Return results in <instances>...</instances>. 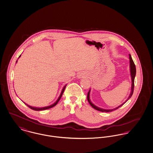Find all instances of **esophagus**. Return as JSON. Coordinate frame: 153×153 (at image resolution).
Returning a JSON list of instances; mask_svg holds the SVG:
<instances>
[{"mask_svg": "<svg viewBox=\"0 0 153 153\" xmlns=\"http://www.w3.org/2000/svg\"><path fill=\"white\" fill-rule=\"evenodd\" d=\"M84 76V75H83L82 74H79L78 75V79H80L81 78H83Z\"/></svg>", "mask_w": 153, "mask_h": 153, "instance_id": "34e87169", "label": "esophagus"}]
</instances>
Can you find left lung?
Here are the masks:
<instances>
[{"label":"left lung","mask_w":153,"mask_h":153,"mask_svg":"<svg viewBox=\"0 0 153 153\" xmlns=\"http://www.w3.org/2000/svg\"><path fill=\"white\" fill-rule=\"evenodd\" d=\"M129 68H130V74H131V81H132V84H131V93H130V94L128 98L126 100V101L123 102L122 104L119 105V106L114 108V109H102V108H99L98 106H96L94 104H93L90 100V89L88 91V97H87V98H88V101L89 104H90V105L95 109H96L97 111H101V112H112L114 110H116L117 109H118L119 107L123 105L131 97L132 94H133V92H134V80H135V75H136V67H135V65L134 64L133 60H132V59L131 57V56L130 54H129Z\"/></svg>","instance_id":"left-lung-1"}]
</instances>
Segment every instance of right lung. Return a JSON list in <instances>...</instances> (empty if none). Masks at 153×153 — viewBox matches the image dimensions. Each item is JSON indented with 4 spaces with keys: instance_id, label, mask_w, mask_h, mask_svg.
<instances>
[{
    "instance_id": "1",
    "label": "right lung",
    "mask_w": 153,
    "mask_h": 153,
    "mask_svg": "<svg viewBox=\"0 0 153 153\" xmlns=\"http://www.w3.org/2000/svg\"><path fill=\"white\" fill-rule=\"evenodd\" d=\"M21 55H20L18 58H19L20 57H21ZM16 63H17V60L16 61ZM66 86H67V85H65V86L63 87V88L62 89V91H61V93H60V96L59 97V98H57V100L56 101V102H55V103H53V104L51 105H49V106H45V107H42V108H38V107H34V106H30V105H29L27 104H26L25 102H24L25 105H26L29 108H30V109H32L33 110H34V111H43V110H46V109H49V108H52V107H53V106H55L58 103V102L59 101V100H60V99L61 98V97L62 96V95H63V92H64V91H65V87H66Z\"/></svg>"
}]
</instances>
